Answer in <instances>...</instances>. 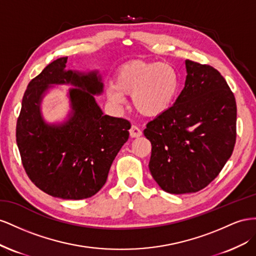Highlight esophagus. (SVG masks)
I'll return each instance as SVG.
<instances>
[{
  "mask_svg": "<svg viewBox=\"0 0 256 256\" xmlns=\"http://www.w3.org/2000/svg\"><path fill=\"white\" fill-rule=\"evenodd\" d=\"M130 137H132V138L140 137V136L142 135V130L138 128V126H130Z\"/></svg>",
  "mask_w": 256,
  "mask_h": 256,
  "instance_id": "34e87169",
  "label": "esophagus"
}]
</instances>
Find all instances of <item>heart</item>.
I'll list each match as a JSON object with an SVG mask.
<instances>
[{"label":"heart","mask_w":256,"mask_h":256,"mask_svg":"<svg viewBox=\"0 0 256 256\" xmlns=\"http://www.w3.org/2000/svg\"><path fill=\"white\" fill-rule=\"evenodd\" d=\"M181 77L172 64L132 60L116 68L107 96L120 105L123 96H130L136 110L147 118L165 114L176 102Z\"/></svg>","instance_id":"1"}]
</instances>
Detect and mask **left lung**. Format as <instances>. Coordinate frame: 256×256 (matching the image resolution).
<instances>
[{
  "instance_id": "obj_1",
  "label": "left lung",
  "mask_w": 256,
  "mask_h": 256,
  "mask_svg": "<svg viewBox=\"0 0 256 256\" xmlns=\"http://www.w3.org/2000/svg\"><path fill=\"white\" fill-rule=\"evenodd\" d=\"M184 90L165 114L150 121L149 170L163 191L198 192L230 158L236 142V100L223 76L210 65L186 60Z\"/></svg>"
}]
</instances>
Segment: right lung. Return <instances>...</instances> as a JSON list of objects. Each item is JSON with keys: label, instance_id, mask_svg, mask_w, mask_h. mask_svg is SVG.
<instances>
[{"label": "right lung", "instance_id": "add662e5", "mask_svg": "<svg viewBox=\"0 0 256 256\" xmlns=\"http://www.w3.org/2000/svg\"><path fill=\"white\" fill-rule=\"evenodd\" d=\"M68 56L51 62L28 84L17 120L16 140L26 172L45 193L84 200L106 184L109 170L128 140V120L104 114L94 96L103 93L98 70H65ZM56 84H70L72 110L62 124H47L40 104Z\"/></svg>", "mask_w": 256, "mask_h": 256}]
</instances>
